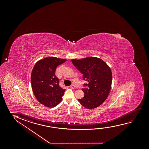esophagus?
I'll return each mask as SVG.
<instances>
[{"instance_id": "obj_1", "label": "esophagus", "mask_w": 149, "mask_h": 149, "mask_svg": "<svg viewBox=\"0 0 149 149\" xmlns=\"http://www.w3.org/2000/svg\"><path fill=\"white\" fill-rule=\"evenodd\" d=\"M70 88H72V89H74V88H75V86H74V84H72L71 86H70Z\"/></svg>"}]
</instances>
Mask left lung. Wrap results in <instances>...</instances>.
Returning a JSON list of instances; mask_svg holds the SVG:
<instances>
[{
    "instance_id": "8db88e82",
    "label": "left lung",
    "mask_w": 149,
    "mask_h": 149,
    "mask_svg": "<svg viewBox=\"0 0 149 149\" xmlns=\"http://www.w3.org/2000/svg\"><path fill=\"white\" fill-rule=\"evenodd\" d=\"M71 61L83 74V80L88 82L84 84L82 88L84 93V98L78 101L88 109L100 106L107 99L111 90L112 76L110 68L97 57L72 59Z\"/></svg>"
}]
</instances>
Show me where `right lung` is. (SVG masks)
<instances>
[{
  "label": "right lung",
  "instance_id": "1",
  "mask_svg": "<svg viewBox=\"0 0 149 149\" xmlns=\"http://www.w3.org/2000/svg\"><path fill=\"white\" fill-rule=\"evenodd\" d=\"M66 61L57 57H46L37 61L33 68L31 75L32 90L37 100L45 106L55 107L62 100L65 90L60 87L55 71L57 66Z\"/></svg>",
  "mask_w": 149,
  "mask_h": 149
}]
</instances>
